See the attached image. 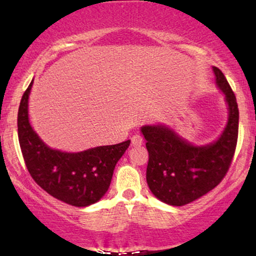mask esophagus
Returning a JSON list of instances; mask_svg holds the SVG:
<instances>
[{
	"label": "esophagus",
	"mask_w": 256,
	"mask_h": 256,
	"mask_svg": "<svg viewBox=\"0 0 256 256\" xmlns=\"http://www.w3.org/2000/svg\"><path fill=\"white\" fill-rule=\"evenodd\" d=\"M143 143L142 136L140 135H134L132 138V146H141Z\"/></svg>",
	"instance_id": "34e87169"
}]
</instances>
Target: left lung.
<instances>
[{"label":"left lung","instance_id":"8db88e82","mask_svg":"<svg viewBox=\"0 0 256 256\" xmlns=\"http://www.w3.org/2000/svg\"><path fill=\"white\" fill-rule=\"evenodd\" d=\"M216 85L225 96L228 118L216 141L196 146L170 126L146 124L141 132L149 152L146 183L160 202L183 206L213 190L232 162L238 141L239 110L224 73L213 66Z\"/></svg>","mask_w":256,"mask_h":256}]
</instances>
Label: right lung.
<instances>
[{"instance_id":"right-lung-1","label":"right lung","mask_w":256,"mask_h":256,"mask_svg":"<svg viewBox=\"0 0 256 256\" xmlns=\"http://www.w3.org/2000/svg\"><path fill=\"white\" fill-rule=\"evenodd\" d=\"M32 84L34 79L23 94L17 116L20 150L31 177L48 194L68 205L86 208L99 202L108 191L115 166L130 140L78 152L52 149L30 124L29 96Z\"/></svg>"}]
</instances>
